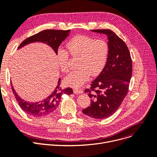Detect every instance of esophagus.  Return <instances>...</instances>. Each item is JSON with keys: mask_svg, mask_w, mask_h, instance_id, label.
Here are the masks:
<instances>
[{"mask_svg": "<svg viewBox=\"0 0 157 157\" xmlns=\"http://www.w3.org/2000/svg\"><path fill=\"white\" fill-rule=\"evenodd\" d=\"M73 92L74 94H80L83 93V90L81 88H74L73 89Z\"/></svg>", "mask_w": 157, "mask_h": 157, "instance_id": "obj_1", "label": "esophagus"}]
</instances>
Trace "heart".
Wrapping results in <instances>:
<instances>
[{"mask_svg":"<svg viewBox=\"0 0 157 157\" xmlns=\"http://www.w3.org/2000/svg\"><path fill=\"white\" fill-rule=\"evenodd\" d=\"M69 55L79 56L77 67L64 79L66 85L79 88L86 82L90 76H97L104 69L108 60L109 46L102 39H95L85 35H78L71 39L66 44ZM69 54L64 49L57 52V61L62 72L68 71Z\"/></svg>","mask_w":157,"mask_h":157,"instance_id":"obj_1","label":"heart"}]
</instances>
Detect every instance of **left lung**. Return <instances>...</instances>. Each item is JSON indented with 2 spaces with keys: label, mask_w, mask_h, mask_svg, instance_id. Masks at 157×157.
<instances>
[{
  "label": "left lung",
  "mask_w": 157,
  "mask_h": 157,
  "mask_svg": "<svg viewBox=\"0 0 157 157\" xmlns=\"http://www.w3.org/2000/svg\"><path fill=\"white\" fill-rule=\"evenodd\" d=\"M105 34L108 39L109 55L102 71L86 88L91 104L83 109L86 116L95 119L108 118L120 108L126 97L132 73V61L126 44L109 29L92 30Z\"/></svg>",
  "instance_id": "obj_1"
}]
</instances>
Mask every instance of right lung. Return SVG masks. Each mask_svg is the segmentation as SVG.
<instances>
[{
  "label": "right lung",
  "mask_w": 157,
  "mask_h": 157,
  "mask_svg": "<svg viewBox=\"0 0 157 157\" xmlns=\"http://www.w3.org/2000/svg\"><path fill=\"white\" fill-rule=\"evenodd\" d=\"M71 30H53L48 29L41 31L37 34L32 36L20 44L18 49L27 45L30 43L40 42L50 46L57 55L58 48L66 37L69 35ZM61 79L59 78L58 83L55 89L44 99L38 102H30L23 99L17 94L11 83V88L16 100L21 109L28 115L32 117H43L52 114L57 109L61 101V97L63 94L71 95L73 90L71 88L62 89L60 86Z\"/></svg>",
  "instance_id": "obj_1"
}]
</instances>
